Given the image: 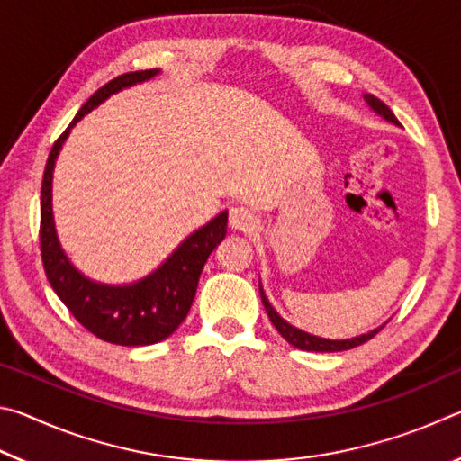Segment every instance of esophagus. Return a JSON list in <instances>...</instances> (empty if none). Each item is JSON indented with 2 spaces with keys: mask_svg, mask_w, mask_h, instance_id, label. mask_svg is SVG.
Returning <instances> with one entry per match:
<instances>
[{
  "mask_svg": "<svg viewBox=\"0 0 461 461\" xmlns=\"http://www.w3.org/2000/svg\"><path fill=\"white\" fill-rule=\"evenodd\" d=\"M230 228L236 231H252L256 228V217L244 205L230 209Z\"/></svg>",
  "mask_w": 461,
  "mask_h": 461,
  "instance_id": "1",
  "label": "esophagus"
}]
</instances>
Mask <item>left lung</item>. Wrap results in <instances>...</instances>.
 <instances>
[{
    "mask_svg": "<svg viewBox=\"0 0 461 461\" xmlns=\"http://www.w3.org/2000/svg\"><path fill=\"white\" fill-rule=\"evenodd\" d=\"M364 99H366V104L370 105L372 112L376 113V115H380L382 120L394 123V126H401L399 120L394 118V113L390 112V107H388L386 104H382V101H380L378 97H374V95H370V93H366ZM260 296H262V305H264V309H267L270 321H272V325L276 327L278 333L283 335V338H285L288 343H291V346L299 348V349H305V352H346V349H352V348H356V346H362V343L372 339L374 335H376V333L382 330V327L386 325V323H384V325L376 327V330H370L368 333L356 335V338H348V339L319 338V335L307 333V331L299 330V327H294V325H291L288 321H285V319L276 313V309L270 305V301H268L267 293H264L262 285H260Z\"/></svg>",
    "mask_w": 461,
    "mask_h": 461,
    "instance_id": "left-lung-1",
    "label": "left lung"
}]
</instances>
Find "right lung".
<instances>
[{"label":"right lung","mask_w":461,"mask_h":461,"mask_svg":"<svg viewBox=\"0 0 461 461\" xmlns=\"http://www.w3.org/2000/svg\"><path fill=\"white\" fill-rule=\"evenodd\" d=\"M156 75H160V68L120 75L85 101L71 126L52 146L41 191V249L50 286L85 330L104 341L130 348L152 346L167 339L185 321L197 293L201 270L228 233V212L217 213L212 221L186 236L150 275L134 283L107 285L85 276L62 249L52 213V175L77 122L115 93L150 81Z\"/></svg>","instance_id":"add662e5"}]
</instances>
